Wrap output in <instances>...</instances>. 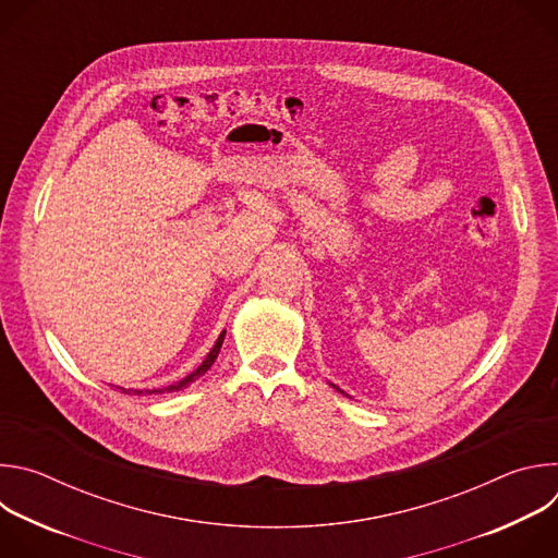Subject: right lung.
<instances>
[{
  "label": "right lung",
  "mask_w": 558,
  "mask_h": 558,
  "mask_svg": "<svg viewBox=\"0 0 558 558\" xmlns=\"http://www.w3.org/2000/svg\"><path fill=\"white\" fill-rule=\"evenodd\" d=\"M222 340H225V331L218 336V340H216V344H214V349L207 353V357L203 360V364L194 371V373H190L185 379H181L179 384H172V386H168V388H158V390H132V388H121V392H132V395H141V392H163V390H179V388H185V386H190L192 381H196L201 375H205L207 371H209V366L216 362V357H218V351H220V347H222Z\"/></svg>",
  "instance_id": "add662e5"
}]
</instances>
